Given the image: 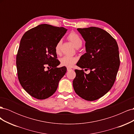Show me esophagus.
Returning a JSON list of instances; mask_svg holds the SVG:
<instances>
[{
  "mask_svg": "<svg viewBox=\"0 0 134 134\" xmlns=\"http://www.w3.org/2000/svg\"><path fill=\"white\" fill-rule=\"evenodd\" d=\"M70 70H72V69L70 68H67V71H70Z\"/></svg>",
  "mask_w": 134,
  "mask_h": 134,
  "instance_id": "obj_1",
  "label": "esophagus"
}]
</instances>
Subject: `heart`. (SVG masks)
<instances>
[{"label": "heart", "instance_id": "obj_1", "mask_svg": "<svg viewBox=\"0 0 134 134\" xmlns=\"http://www.w3.org/2000/svg\"><path fill=\"white\" fill-rule=\"evenodd\" d=\"M68 39L73 44L74 46L78 48L82 46L83 44V41L80 36L74 32L70 33L68 36ZM62 45V41H59L56 44L55 50V52L57 54H60V48ZM60 62L61 65L63 66H67V67H71L77 62V58L74 56H64L60 59Z\"/></svg>", "mask_w": 134, "mask_h": 134}]
</instances>
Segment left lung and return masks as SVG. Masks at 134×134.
I'll list each match as a JSON object with an SVG mask.
<instances>
[{
	"label": "left lung",
	"mask_w": 134,
	"mask_h": 134,
	"mask_svg": "<svg viewBox=\"0 0 134 134\" xmlns=\"http://www.w3.org/2000/svg\"><path fill=\"white\" fill-rule=\"evenodd\" d=\"M86 42V53L81 56L76 65L83 70H75L74 90L84 99L100 98L111 90L120 66L119 47L116 40L107 31L91 27L78 28Z\"/></svg>",
	"instance_id": "left-lung-1"
}]
</instances>
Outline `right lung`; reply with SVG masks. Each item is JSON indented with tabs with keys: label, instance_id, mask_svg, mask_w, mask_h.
I'll list each match as a JSON object with an SVG mask.
<instances>
[{
	"label": "right lung",
	"instance_id": "add662e5",
	"mask_svg": "<svg viewBox=\"0 0 134 134\" xmlns=\"http://www.w3.org/2000/svg\"><path fill=\"white\" fill-rule=\"evenodd\" d=\"M66 31L64 27L42 24L27 31L21 40L16 57L18 78L24 90L36 99L53 94L66 72L65 66L57 67L60 62L55 50ZM46 66L51 69L45 71Z\"/></svg>",
	"mask_w": 134,
	"mask_h": 134
}]
</instances>
